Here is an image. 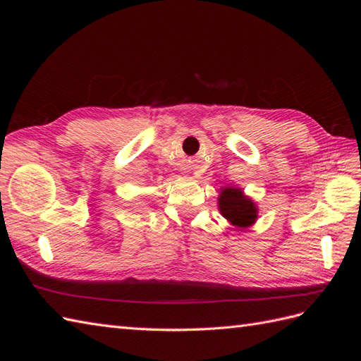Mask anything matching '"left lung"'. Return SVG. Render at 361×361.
Returning <instances> with one entry per match:
<instances>
[{"label": "left lung", "instance_id": "left-lung-1", "mask_svg": "<svg viewBox=\"0 0 361 361\" xmlns=\"http://www.w3.org/2000/svg\"><path fill=\"white\" fill-rule=\"evenodd\" d=\"M220 212L238 228H245L253 224L257 218V209L255 203L243 194L239 188H224L221 190Z\"/></svg>", "mask_w": 361, "mask_h": 361}]
</instances>
